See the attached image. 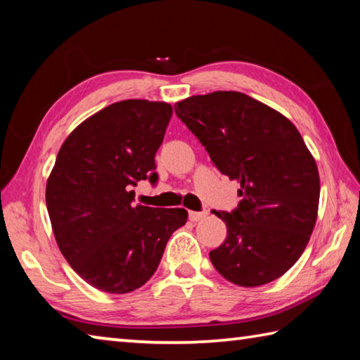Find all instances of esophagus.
Returning <instances> with one entry per match:
<instances>
[{
	"instance_id": "esophagus-1",
	"label": "esophagus",
	"mask_w": 360,
	"mask_h": 360,
	"mask_svg": "<svg viewBox=\"0 0 360 360\" xmlns=\"http://www.w3.org/2000/svg\"><path fill=\"white\" fill-rule=\"evenodd\" d=\"M206 216H208V211H191L188 212V219H191L192 222L202 221V219H205Z\"/></svg>"
}]
</instances>
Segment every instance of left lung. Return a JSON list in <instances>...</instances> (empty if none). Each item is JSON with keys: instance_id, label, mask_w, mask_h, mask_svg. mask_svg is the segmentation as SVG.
Wrapping results in <instances>:
<instances>
[{"instance_id": "8db88e82", "label": "left lung", "mask_w": 360, "mask_h": 360, "mask_svg": "<svg viewBox=\"0 0 360 360\" xmlns=\"http://www.w3.org/2000/svg\"><path fill=\"white\" fill-rule=\"evenodd\" d=\"M174 112L219 172L240 182L233 211H212L227 238L210 252L230 283L255 288L283 276L307 248L319 206V173L295 125L240 92L182 100Z\"/></svg>"}]
</instances>
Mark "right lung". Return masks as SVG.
<instances>
[{
	"mask_svg": "<svg viewBox=\"0 0 360 360\" xmlns=\"http://www.w3.org/2000/svg\"><path fill=\"white\" fill-rule=\"evenodd\" d=\"M173 108L125 100L84 120L58 150L46 203L60 251L79 276L109 294H127L154 275L182 208L133 205L138 181L155 184V154Z\"/></svg>",
	"mask_w": 360,
	"mask_h": 360,
	"instance_id": "1",
	"label": "right lung"
}]
</instances>
